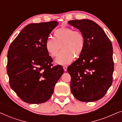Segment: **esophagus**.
I'll return each instance as SVG.
<instances>
[{"label":"esophagus","instance_id":"esophagus-1","mask_svg":"<svg viewBox=\"0 0 122 122\" xmlns=\"http://www.w3.org/2000/svg\"><path fill=\"white\" fill-rule=\"evenodd\" d=\"M63 69H64V71H67V66H63Z\"/></svg>","mask_w":122,"mask_h":122}]
</instances>
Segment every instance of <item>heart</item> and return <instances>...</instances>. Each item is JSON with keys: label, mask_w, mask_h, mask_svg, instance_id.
I'll return each mask as SVG.
<instances>
[{"label": "heart", "mask_w": 122, "mask_h": 122, "mask_svg": "<svg viewBox=\"0 0 122 122\" xmlns=\"http://www.w3.org/2000/svg\"><path fill=\"white\" fill-rule=\"evenodd\" d=\"M54 38L47 39L46 48L51 57L57 56L61 48L62 51L56 59L58 64H68L73 61L74 56H78L82 53L84 38L81 31L71 28H61L55 31Z\"/></svg>", "instance_id": "1"}]
</instances>
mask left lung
<instances>
[{
	"label": "left lung",
	"mask_w": 122,
	"mask_h": 122,
	"mask_svg": "<svg viewBox=\"0 0 122 122\" xmlns=\"http://www.w3.org/2000/svg\"><path fill=\"white\" fill-rule=\"evenodd\" d=\"M68 23L79 29L84 38L82 53L67 69L71 92L79 101H97L112 84V44L102 28L91 20H73Z\"/></svg>",
	"instance_id": "obj_1"
}]
</instances>
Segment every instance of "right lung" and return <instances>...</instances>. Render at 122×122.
<instances>
[{"mask_svg":"<svg viewBox=\"0 0 122 122\" xmlns=\"http://www.w3.org/2000/svg\"><path fill=\"white\" fill-rule=\"evenodd\" d=\"M58 22L31 23L21 30L10 45L6 66L9 84L25 102L39 104L48 101L64 73L61 65L52 66L46 41Z\"/></svg>","mask_w":122,"mask_h":122,"instance_id":"1","label":"right lung"}]
</instances>
